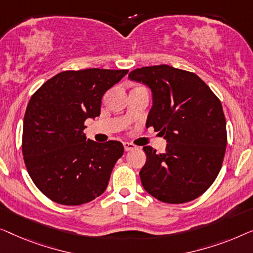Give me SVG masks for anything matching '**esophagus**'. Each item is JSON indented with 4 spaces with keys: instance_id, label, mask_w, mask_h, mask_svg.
Returning a JSON list of instances; mask_svg holds the SVG:
<instances>
[{
    "instance_id": "obj_1",
    "label": "esophagus",
    "mask_w": 253,
    "mask_h": 253,
    "mask_svg": "<svg viewBox=\"0 0 253 253\" xmlns=\"http://www.w3.org/2000/svg\"><path fill=\"white\" fill-rule=\"evenodd\" d=\"M124 148H125V151H130L136 148V145L133 143H129V142H124Z\"/></svg>"
}]
</instances>
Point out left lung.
Here are the masks:
<instances>
[{"instance_id":"1","label":"left lung","mask_w":253,"mask_h":253,"mask_svg":"<svg viewBox=\"0 0 253 253\" xmlns=\"http://www.w3.org/2000/svg\"><path fill=\"white\" fill-rule=\"evenodd\" d=\"M128 78L151 89L147 127L167 141L164 154L143 148L142 186L169 204L194 201L211 187L222 166L227 129L221 102L197 74L169 65L141 67Z\"/></svg>"}]
</instances>
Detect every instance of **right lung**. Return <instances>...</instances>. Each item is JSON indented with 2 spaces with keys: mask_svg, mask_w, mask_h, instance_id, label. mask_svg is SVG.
Instances as JSON below:
<instances>
[{
  "mask_svg": "<svg viewBox=\"0 0 253 253\" xmlns=\"http://www.w3.org/2000/svg\"><path fill=\"white\" fill-rule=\"evenodd\" d=\"M128 70L64 71L32 95L24 117V162L32 181L49 199L81 205L101 196L124 154L119 141L97 143L84 122L101 113L102 97Z\"/></svg>",
  "mask_w": 253,
  "mask_h": 253,
  "instance_id": "add662e5",
  "label": "right lung"
}]
</instances>
